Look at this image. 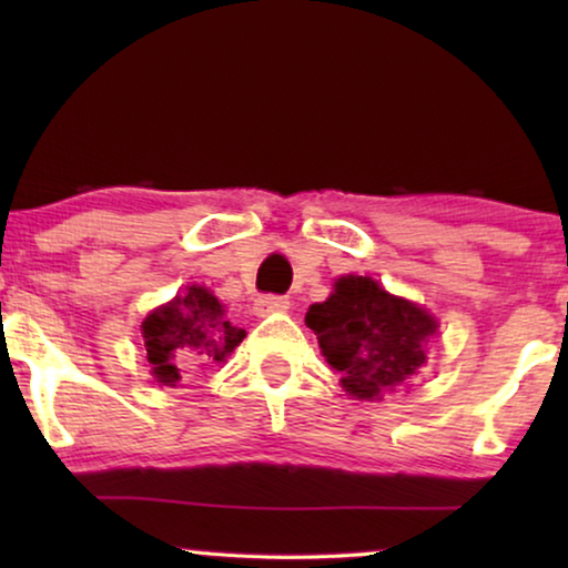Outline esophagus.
I'll return each instance as SVG.
<instances>
[{
  "mask_svg": "<svg viewBox=\"0 0 568 568\" xmlns=\"http://www.w3.org/2000/svg\"><path fill=\"white\" fill-rule=\"evenodd\" d=\"M255 315H271V313H286L290 310V300L278 297V294H261L255 300Z\"/></svg>",
  "mask_w": 568,
  "mask_h": 568,
  "instance_id": "1",
  "label": "esophagus"
}]
</instances>
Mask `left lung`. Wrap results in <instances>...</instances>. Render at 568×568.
I'll use <instances>...</instances> for the list:
<instances>
[{"mask_svg": "<svg viewBox=\"0 0 568 568\" xmlns=\"http://www.w3.org/2000/svg\"><path fill=\"white\" fill-rule=\"evenodd\" d=\"M305 323L331 367L341 372L344 390L359 400L383 398L418 375L437 331L429 313L390 297L367 276H341L328 300L310 305Z\"/></svg>", "mask_w": 568, "mask_h": 568, "instance_id": "obj_1", "label": "left lung"}]
</instances>
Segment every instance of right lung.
Returning <instances> with one entry per match:
<instances>
[{
    "instance_id": "right-lung-1",
    "label": "right lung",
    "mask_w": 568,
    "mask_h": 568,
    "mask_svg": "<svg viewBox=\"0 0 568 568\" xmlns=\"http://www.w3.org/2000/svg\"><path fill=\"white\" fill-rule=\"evenodd\" d=\"M146 359L158 383L173 387L185 375L224 362L245 338L224 315V307L204 286H189L173 302L154 310L142 323Z\"/></svg>"
}]
</instances>
